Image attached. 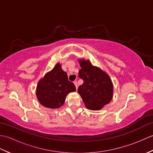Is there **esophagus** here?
I'll return each mask as SVG.
<instances>
[{"mask_svg":"<svg viewBox=\"0 0 153 153\" xmlns=\"http://www.w3.org/2000/svg\"><path fill=\"white\" fill-rule=\"evenodd\" d=\"M74 83L75 84V86H76V89H77V87H77V82H76V81H74Z\"/></svg>","mask_w":153,"mask_h":153,"instance_id":"34e87169","label":"esophagus"}]
</instances>
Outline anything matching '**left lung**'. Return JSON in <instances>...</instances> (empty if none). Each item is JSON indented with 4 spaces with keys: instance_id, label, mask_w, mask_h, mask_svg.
Listing matches in <instances>:
<instances>
[{
    "instance_id": "1",
    "label": "left lung",
    "mask_w": 153,
    "mask_h": 153,
    "mask_svg": "<svg viewBox=\"0 0 153 153\" xmlns=\"http://www.w3.org/2000/svg\"><path fill=\"white\" fill-rule=\"evenodd\" d=\"M79 77L83 80L77 92L88 109L98 110L108 104L112 98L113 85L110 77L89 60H79Z\"/></svg>"
}]
</instances>
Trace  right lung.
Instances as JSON below:
<instances>
[{
    "mask_svg": "<svg viewBox=\"0 0 153 153\" xmlns=\"http://www.w3.org/2000/svg\"><path fill=\"white\" fill-rule=\"evenodd\" d=\"M76 91V86L68 80L67 74L62 70L60 64H57L39 82L36 95L43 106L57 108L64 105L68 93Z\"/></svg>",
    "mask_w": 153,
    "mask_h": 153,
    "instance_id": "right-lung-1",
    "label": "right lung"
}]
</instances>
